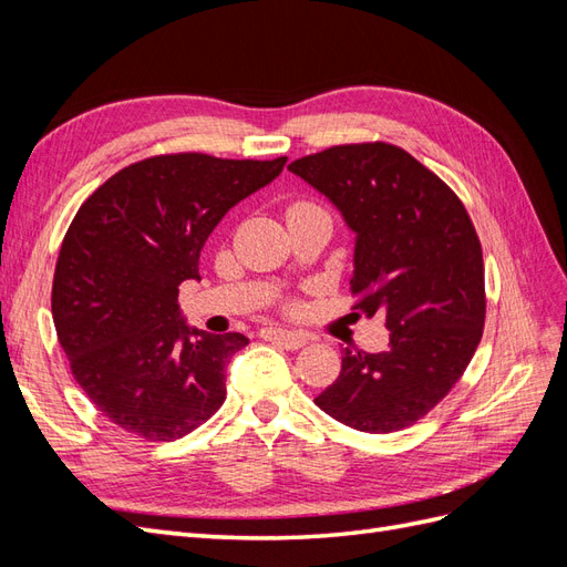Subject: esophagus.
<instances>
[{
    "label": "esophagus",
    "instance_id": "34e87169",
    "mask_svg": "<svg viewBox=\"0 0 567 567\" xmlns=\"http://www.w3.org/2000/svg\"><path fill=\"white\" fill-rule=\"evenodd\" d=\"M262 338L279 342V346H284L286 350H300V348L307 346V342H310V338H307L305 333L286 331V329H274V326H269V329H262Z\"/></svg>",
    "mask_w": 567,
    "mask_h": 567
}]
</instances>
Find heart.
Instances as JSON below:
<instances>
[{
	"mask_svg": "<svg viewBox=\"0 0 567 567\" xmlns=\"http://www.w3.org/2000/svg\"><path fill=\"white\" fill-rule=\"evenodd\" d=\"M305 210H317V208H315V205H310V203H296V205H290V208H288V215L305 213Z\"/></svg>",
	"mask_w": 567,
	"mask_h": 567,
	"instance_id": "b5f03b06",
	"label": "heart"
}]
</instances>
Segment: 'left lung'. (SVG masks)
Returning <instances> with one entry per match:
<instances>
[{
	"mask_svg": "<svg viewBox=\"0 0 567 567\" xmlns=\"http://www.w3.org/2000/svg\"><path fill=\"white\" fill-rule=\"evenodd\" d=\"M288 169L354 234V310L385 317V352L342 348L338 379L315 400L362 433L425 416L466 371L485 326V267L473 221L452 188L392 144L331 146Z\"/></svg>",
	"mask_w": 567,
	"mask_h": 567,
	"instance_id": "left-lung-1",
	"label": "left lung"
}]
</instances>
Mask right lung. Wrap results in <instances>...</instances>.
<instances>
[{
	"mask_svg": "<svg viewBox=\"0 0 567 567\" xmlns=\"http://www.w3.org/2000/svg\"><path fill=\"white\" fill-rule=\"evenodd\" d=\"M284 165L156 156L82 203L59 252L51 315L78 385L123 431L169 442L225 402L227 367L248 338L188 326L179 284L200 279V248L221 217Z\"/></svg>",
	"mask_w": 567,
	"mask_h": 567,
	"instance_id": "1",
	"label": "right lung"
}]
</instances>
